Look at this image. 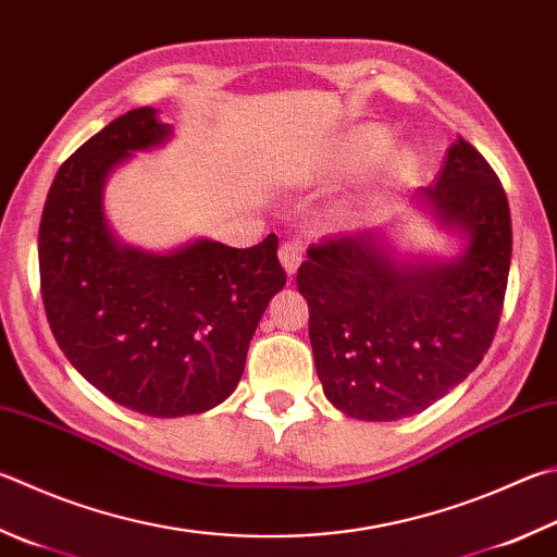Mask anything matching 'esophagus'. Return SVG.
Segmentation results:
<instances>
[{
	"mask_svg": "<svg viewBox=\"0 0 557 557\" xmlns=\"http://www.w3.org/2000/svg\"><path fill=\"white\" fill-rule=\"evenodd\" d=\"M301 260H305V246H301V240H285L280 246V262L287 270V275H295Z\"/></svg>",
	"mask_w": 557,
	"mask_h": 557,
	"instance_id": "esophagus-1",
	"label": "esophagus"
}]
</instances>
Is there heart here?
Returning <instances> with one entry per match:
<instances>
[{
    "mask_svg": "<svg viewBox=\"0 0 557 557\" xmlns=\"http://www.w3.org/2000/svg\"><path fill=\"white\" fill-rule=\"evenodd\" d=\"M389 131L377 124H362L358 128L348 131L346 136L338 140L333 153L326 163L329 177H350L358 173H366L389 148ZM411 168V153L409 150H394L387 160V173L401 175Z\"/></svg>",
    "mask_w": 557,
    "mask_h": 557,
    "instance_id": "obj_1",
    "label": "heart"
}]
</instances>
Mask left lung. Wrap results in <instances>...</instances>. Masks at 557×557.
I'll return each mask as SVG.
<instances>
[{"label": "left lung", "mask_w": 557, "mask_h": 557, "mask_svg": "<svg viewBox=\"0 0 557 557\" xmlns=\"http://www.w3.org/2000/svg\"><path fill=\"white\" fill-rule=\"evenodd\" d=\"M413 199L465 238L458 258L399 260L384 231H362L323 238L297 272L323 394L352 419L431 407L480 366L499 326L511 216L497 173L458 138Z\"/></svg>", "instance_id": "1"}]
</instances>
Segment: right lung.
<instances>
[{"label":"right lung","instance_id":"1","mask_svg":"<svg viewBox=\"0 0 557 557\" xmlns=\"http://www.w3.org/2000/svg\"><path fill=\"white\" fill-rule=\"evenodd\" d=\"M170 136L153 107L111 121L60 165L38 228L60 350L109 399L160 419L209 411L236 389L262 311L287 282L275 234L252 248L197 238L165 256L111 234L109 173Z\"/></svg>","mask_w":557,"mask_h":557}]
</instances>
